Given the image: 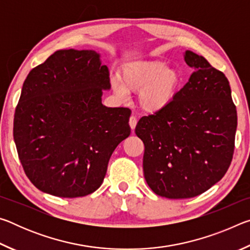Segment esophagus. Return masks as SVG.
Listing matches in <instances>:
<instances>
[{"label": "esophagus", "mask_w": 250, "mask_h": 250, "mask_svg": "<svg viewBox=\"0 0 250 250\" xmlns=\"http://www.w3.org/2000/svg\"><path fill=\"white\" fill-rule=\"evenodd\" d=\"M137 122H138L137 118L133 117V116H131V117H130V119H129V125H130V128L132 129V130H134V129H135V125H137Z\"/></svg>", "instance_id": "esophagus-1"}]
</instances>
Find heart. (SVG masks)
Here are the masks:
<instances>
[{
    "mask_svg": "<svg viewBox=\"0 0 250 250\" xmlns=\"http://www.w3.org/2000/svg\"><path fill=\"white\" fill-rule=\"evenodd\" d=\"M182 75L176 68L167 67L162 61H141L126 64L121 73V82L111 80L113 91L126 98L128 91L139 92L138 103L147 113L167 109L180 90Z\"/></svg>",
    "mask_w": 250,
    "mask_h": 250,
    "instance_id": "heart-1",
    "label": "heart"
}]
</instances>
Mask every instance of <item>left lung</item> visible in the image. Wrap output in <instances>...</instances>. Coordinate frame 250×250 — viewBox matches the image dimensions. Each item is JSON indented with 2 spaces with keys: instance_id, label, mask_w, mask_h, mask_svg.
<instances>
[{
  "instance_id": "left-lung-1",
  "label": "left lung",
  "mask_w": 250,
  "mask_h": 250,
  "mask_svg": "<svg viewBox=\"0 0 250 250\" xmlns=\"http://www.w3.org/2000/svg\"><path fill=\"white\" fill-rule=\"evenodd\" d=\"M194 73L167 109L142 117L143 173L156 195H200L225 175L235 146L237 111L228 79L206 59L185 50Z\"/></svg>"
}]
</instances>
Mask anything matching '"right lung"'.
I'll use <instances>...</instances> for the list:
<instances>
[{
	"label": "right lung",
	"instance_id": "add662e5",
	"mask_svg": "<svg viewBox=\"0 0 250 250\" xmlns=\"http://www.w3.org/2000/svg\"><path fill=\"white\" fill-rule=\"evenodd\" d=\"M110 87L95 50H57L29 71L13 135L25 174L42 192L74 198L103 184L110 156L131 132V110L101 103Z\"/></svg>",
	"mask_w": 250,
	"mask_h": 250
}]
</instances>
